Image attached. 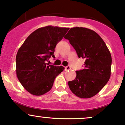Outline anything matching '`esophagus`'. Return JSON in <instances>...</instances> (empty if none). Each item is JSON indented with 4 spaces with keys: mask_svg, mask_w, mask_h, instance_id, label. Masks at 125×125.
Returning a JSON list of instances; mask_svg holds the SVG:
<instances>
[{
    "mask_svg": "<svg viewBox=\"0 0 125 125\" xmlns=\"http://www.w3.org/2000/svg\"><path fill=\"white\" fill-rule=\"evenodd\" d=\"M65 71H67V70H71V66H70V65H68V66H66V67H65Z\"/></svg>",
    "mask_w": 125,
    "mask_h": 125,
    "instance_id": "34e87169",
    "label": "esophagus"
}]
</instances>
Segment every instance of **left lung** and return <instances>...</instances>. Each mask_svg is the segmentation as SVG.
<instances>
[{
    "label": "left lung",
    "instance_id": "8db88e82",
    "mask_svg": "<svg viewBox=\"0 0 125 125\" xmlns=\"http://www.w3.org/2000/svg\"><path fill=\"white\" fill-rule=\"evenodd\" d=\"M65 37L85 60V68L76 71V77L68 82L76 96L88 99L96 95L105 86L111 76L112 58L106 45L97 32L83 27L72 28Z\"/></svg>",
    "mask_w": 125,
    "mask_h": 125
}]
</instances>
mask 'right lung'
<instances>
[{
    "mask_svg": "<svg viewBox=\"0 0 125 125\" xmlns=\"http://www.w3.org/2000/svg\"><path fill=\"white\" fill-rule=\"evenodd\" d=\"M69 28L46 26L32 32L16 55V74L23 88L34 95H42L51 90L57 76L65 68L46 63L57 43Z\"/></svg>",
    "mask_w": 125,
    "mask_h": 125,
    "instance_id": "1",
    "label": "right lung"
}]
</instances>
